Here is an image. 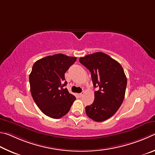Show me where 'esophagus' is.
I'll list each match as a JSON object with an SVG mask.
<instances>
[{
  "label": "esophagus",
  "instance_id": "1",
  "mask_svg": "<svg viewBox=\"0 0 155 155\" xmlns=\"http://www.w3.org/2000/svg\"><path fill=\"white\" fill-rule=\"evenodd\" d=\"M84 94V92H82V93H81L78 94V96H79L80 97H83Z\"/></svg>",
  "mask_w": 155,
  "mask_h": 155
}]
</instances>
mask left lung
Wrapping results in <instances>:
<instances>
[{"instance_id": "1", "label": "left lung", "mask_w": 155, "mask_h": 155, "mask_svg": "<svg viewBox=\"0 0 155 155\" xmlns=\"http://www.w3.org/2000/svg\"><path fill=\"white\" fill-rule=\"evenodd\" d=\"M80 63L91 73L94 92L93 104L86 106V113L96 122H102L114 114L123 103L127 77L120 64L107 54L96 52L80 58Z\"/></svg>"}]
</instances>
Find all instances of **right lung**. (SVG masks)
<instances>
[{
    "label": "right lung",
    "instance_id": "right-lung-1",
    "mask_svg": "<svg viewBox=\"0 0 155 155\" xmlns=\"http://www.w3.org/2000/svg\"><path fill=\"white\" fill-rule=\"evenodd\" d=\"M76 59L57 54L38 60L32 66L29 75L32 99L49 117L57 119L66 115L76 99L64 88V73Z\"/></svg>",
    "mask_w": 155,
    "mask_h": 155
}]
</instances>
